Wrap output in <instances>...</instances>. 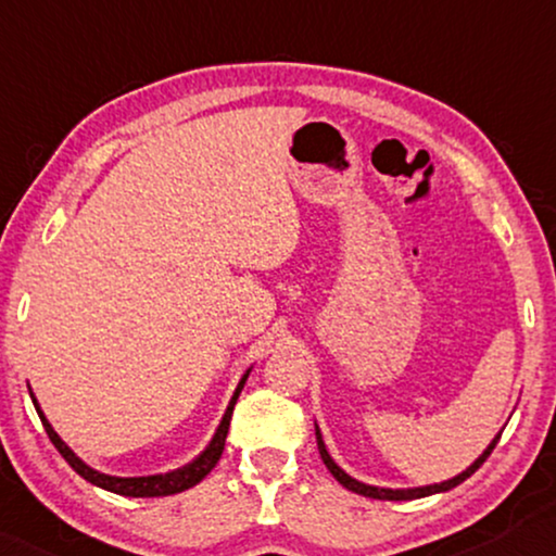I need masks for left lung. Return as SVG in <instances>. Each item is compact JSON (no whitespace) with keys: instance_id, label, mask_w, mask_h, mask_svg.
<instances>
[{"instance_id":"8db88e82","label":"left lung","mask_w":556,"mask_h":556,"mask_svg":"<svg viewBox=\"0 0 556 556\" xmlns=\"http://www.w3.org/2000/svg\"><path fill=\"white\" fill-rule=\"evenodd\" d=\"M315 435H317V448H319V456H323L327 471H330L334 479H338L342 486H345L348 491H355V494L359 496H370V498H388V502H408V498H424V496H431V494H443V491H451L453 486H458V483H464L468 476H471L476 468H479L483 460H486L491 456V451H494V445L498 443V438H502V431L496 433L494 441H491L486 445V451L481 453L479 458L473 460L471 466L466 468V471H460L458 476H453V479L448 481H441V483H428V486H413V489H386V486H372V483H363L357 481L350 476L348 471H342V468L334 464V458L330 456V451H327L325 445V438H323V431H319V426L315 424Z\"/></svg>"}]
</instances>
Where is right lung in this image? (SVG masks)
Returning a JSON list of instances; mask_svg holds the SVG:
<instances>
[{
    "instance_id": "right-lung-1",
    "label": "right lung",
    "mask_w": 556,
    "mask_h": 556,
    "mask_svg": "<svg viewBox=\"0 0 556 556\" xmlns=\"http://www.w3.org/2000/svg\"><path fill=\"white\" fill-rule=\"evenodd\" d=\"M249 372H252V367H249V370L241 375V380L237 382V388H233L231 401H229V405H226L224 416H222V420H218L216 431H214V435H211V441L206 443V448H203L199 456H193L189 464H184L181 468H174V471H166V473H153V476H111V473H103V471H98V468L88 466L80 456H77L73 448H70L65 441H62V438L58 435V431H54V428L50 426V420H47V416L42 413L40 403H37L33 388H29V397H33L37 416H40L47 435H50V441L54 443V448H58L62 453V458H65L67 464L73 466L75 471L80 473L85 481H90L92 486H100V489H105V491H113V494L132 496V498L170 496V494H178V491H186V489L197 486V483L203 479V476H206L211 468L218 464V458H222V451H224V443H226V433H229L233 405H237V397L241 393V388H244Z\"/></svg>"
}]
</instances>
